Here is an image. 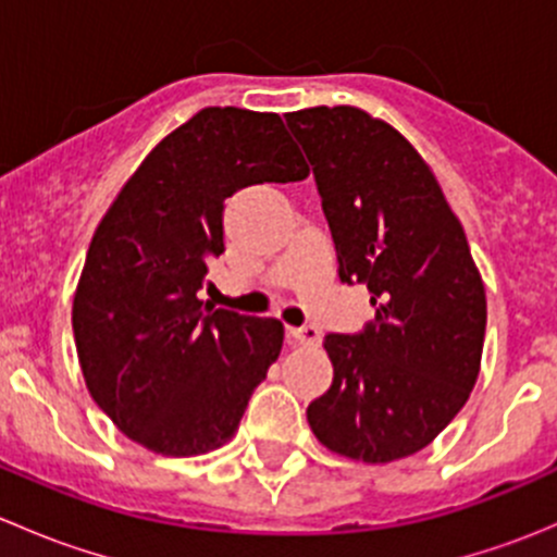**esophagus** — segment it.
<instances>
[{"label":"esophagus","instance_id":"esophagus-1","mask_svg":"<svg viewBox=\"0 0 557 557\" xmlns=\"http://www.w3.org/2000/svg\"><path fill=\"white\" fill-rule=\"evenodd\" d=\"M285 334H288V339L296 342V345H318L320 342V331L314 329V325H288Z\"/></svg>","mask_w":557,"mask_h":557}]
</instances>
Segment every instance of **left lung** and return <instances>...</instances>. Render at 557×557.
<instances>
[{
  "mask_svg": "<svg viewBox=\"0 0 557 557\" xmlns=\"http://www.w3.org/2000/svg\"><path fill=\"white\" fill-rule=\"evenodd\" d=\"M285 123L312 164L339 280L367 283L374 307L358 334H325L334 383L307 420L347 458H407L476 383L485 285L434 172L396 128L358 107H312Z\"/></svg>",
  "mask_w": 557,
  "mask_h": 557,
  "instance_id": "left-lung-1",
  "label": "left lung"
}]
</instances>
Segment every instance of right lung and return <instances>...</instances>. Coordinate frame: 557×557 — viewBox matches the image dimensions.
I'll list each match as a JSON object with an SVG mask.
<instances>
[{
  "mask_svg": "<svg viewBox=\"0 0 557 557\" xmlns=\"http://www.w3.org/2000/svg\"><path fill=\"white\" fill-rule=\"evenodd\" d=\"M310 170L274 112L207 107L128 177L88 247L72 305L77 358L99 409L161 455L226 445L283 347V323L199 299L239 188Z\"/></svg>",
  "mask_w": 557,
  "mask_h": 557,
  "instance_id": "add662e5",
  "label": "right lung"
}]
</instances>
